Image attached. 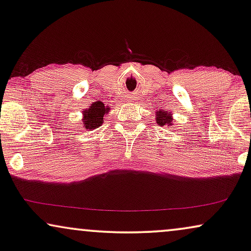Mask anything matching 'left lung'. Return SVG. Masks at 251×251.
<instances>
[{
    "instance_id": "1",
    "label": "left lung",
    "mask_w": 251,
    "mask_h": 251,
    "mask_svg": "<svg viewBox=\"0 0 251 251\" xmlns=\"http://www.w3.org/2000/svg\"><path fill=\"white\" fill-rule=\"evenodd\" d=\"M173 113L171 112H166L164 110H160L156 113V123L160 126H171L173 125V117H171Z\"/></svg>"
}]
</instances>
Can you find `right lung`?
<instances>
[{"instance_id": "obj_1", "label": "right lung", "mask_w": 251, "mask_h": 251, "mask_svg": "<svg viewBox=\"0 0 251 251\" xmlns=\"http://www.w3.org/2000/svg\"><path fill=\"white\" fill-rule=\"evenodd\" d=\"M109 107L104 106L103 103L96 102L91 104L87 110L83 111V126L89 131L100 127L104 122V116L106 115Z\"/></svg>"}]
</instances>
